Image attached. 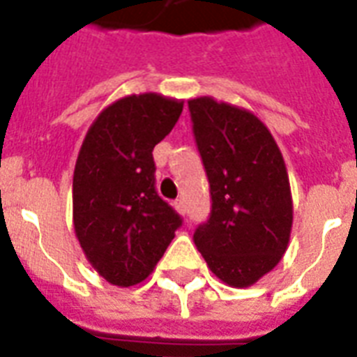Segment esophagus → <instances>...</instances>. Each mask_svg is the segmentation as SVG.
<instances>
[{"mask_svg":"<svg viewBox=\"0 0 357 357\" xmlns=\"http://www.w3.org/2000/svg\"><path fill=\"white\" fill-rule=\"evenodd\" d=\"M174 206H176V209H178L181 215H185V213H187V200H185V198H178Z\"/></svg>","mask_w":357,"mask_h":357,"instance_id":"1","label":"esophagus"}]
</instances>
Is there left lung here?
<instances>
[{
    "label": "left lung",
    "instance_id": "left-lung-1",
    "mask_svg": "<svg viewBox=\"0 0 357 357\" xmlns=\"http://www.w3.org/2000/svg\"><path fill=\"white\" fill-rule=\"evenodd\" d=\"M192 133L211 190L195 231L207 266L231 287L254 285L285 254L293 198L282 151L254 113L209 96L189 102Z\"/></svg>",
    "mask_w": 357,
    "mask_h": 357
}]
</instances>
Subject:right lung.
I'll return each instance as SVG.
<instances>
[{"label":"right lung","instance_id":"1","mask_svg":"<svg viewBox=\"0 0 357 357\" xmlns=\"http://www.w3.org/2000/svg\"><path fill=\"white\" fill-rule=\"evenodd\" d=\"M183 111L155 92L126 96L98 114L74 170V228L86 259L119 287L150 276L181 226L157 195L151 151Z\"/></svg>","mask_w":357,"mask_h":357}]
</instances>
